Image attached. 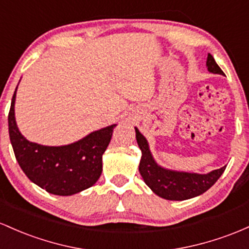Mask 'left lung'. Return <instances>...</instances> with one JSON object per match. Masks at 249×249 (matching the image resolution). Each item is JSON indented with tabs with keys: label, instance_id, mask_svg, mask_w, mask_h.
Wrapping results in <instances>:
<instances>
[{
	"label": "left lung",
	"instance_id": "left-lung-1",
	"mask_svg": "<svg viewBox=\"0 0 249 249\" xmlns=\"http://www.w3.org/2000/svg\"><path fill=\"white\" fill-rule=\"evenodd\" d=\"M206 66L209 72L223 75L221 68L217 66L211 54H208ZM135 133L136 141L142 153L139 166L140 174L146 185L160 197L175 201L192 199L208 191L225 172L226 166L207 174L177 172L163 168L155 162L146 138L139 132L138 128H135Z\"/></svg>",
	"mask_w": 249,
	"mask_h": 249
}]
</instances>
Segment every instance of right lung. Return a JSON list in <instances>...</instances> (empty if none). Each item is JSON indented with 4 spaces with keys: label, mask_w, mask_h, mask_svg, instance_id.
Instances as JSON below:
<instances>
[{
    "label": "right lung",
    "mask_w": 249,
    "mask_h": 249,
    "mask_svg": "<svg viewBox=\"0 0 249 249\" xmlns=\"http://www.w3.org/2000/svg\"><path fill=\"white\" fill-rule=\"evenodd\" d=\"M16 89L8 115L9 138L16 160L28 178L50 194L62 196L93 186L102 173V155L116 124L95 130L67 146L50 147L30 142L19 133L15 121Z\"/></svg>",
    "instance_id": "add662e5"
}]
</instances>
